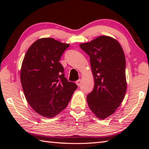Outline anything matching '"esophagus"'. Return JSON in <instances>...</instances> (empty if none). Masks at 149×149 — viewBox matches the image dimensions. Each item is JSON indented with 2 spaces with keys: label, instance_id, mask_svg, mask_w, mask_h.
Here are the masks:
<instances>
[{
  "label": "esophagus",
  "instance_id": "1",
  "mask_svg": "<svg viewBox=\"0 0 149 149\" xmlns=\"http://www.w3.org/2000/svg\"><path fill=\"white\" fill-rule=\"evenodd\" d=\"M75 84H77V85L78 87L80 86L81 84V79H79V80H77V81L75 82Z\"/></svg>",
  "mask_w": 149,
  "mask_h": 149
}]
</instances>
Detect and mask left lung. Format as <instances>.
I'll list each match as a JSON object with an SVG mask.
<instances>
[{
  "label": "left lung",
  "mask_w": 149,
  "mask_h": 149,
  "mask_svg": "<svg viewBox=\"0 0 149 149\" xmlns=\"http://www.w3.org/2000/svg\"><path fill=\"white\" fill-rule=\"evenodd\" d=\"M79 46L90 57L95 82L87 104L96 117L106 119L122 104L127 90L124 52L116 39L107 35Z\"/></svg>",
  "instance_id": "obj_1"
}]
</instances>
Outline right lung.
<instances>
[{
    "instance_id": "add662e5",
    "label": "right lung",
    "mask_w": 149,
    "mask_h": 149,
    "mask_svg": "<svg viewBox=\"0 0 149 149\" xmlns=\"http://www.w3.org/2000/svg\"><path fill=\"white\" fill-rule=\"evenodd\" d=\"M70 44L53 38H41L27 50L20 80L28 104L37 114L51 118L66 108L77 85L64 77L59 62Z\"/></svg>"
}]
</instances>
